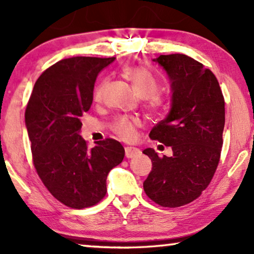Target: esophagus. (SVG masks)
I'll list each match as a JSON object with an SVG mask.
<instances>
[{"mask_svg":"<svg viewBox=\"0 0 254 254\" xmlns=\"http://www.w3.org/2000/svg\"><path fill=\"white\" fill-rule=\"evenodd\" d=\"M125 155H126L127 158H134L136 156L141 155V150L134 147H126L125 148Z\"/></svg>","mask_w":254,"mask_h":254,"instance_id":"obj_1","label":"esophagus"}]
</instances>
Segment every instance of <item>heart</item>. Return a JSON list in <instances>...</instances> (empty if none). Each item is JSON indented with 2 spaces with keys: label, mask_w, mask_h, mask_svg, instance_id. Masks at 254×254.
<instances>
[{
  "label": "heart",
  "mask_w": 254,
  "mask_h": 254,
  "mask_svg": "<svg viewBox=\"0 0 254 254\" xmlns=\"http://www.w3.org/2000/svg\"><path fill=\"white\" fill-rule=\"evenodd\" d=\"M123 74L130 82L137 95L142 98H147L149 110L151 112H157L163 105V98L157 92L158 83L154 78V76L141 65H131V67L125 68ZM105 86L106 81H103L96 86L95 91H93V99L96 102H100L103 99ZM138 126H140V121L129 117H118L111 125L114 133L125 141L133 140L135 137V129Z\"/></svg>",
  "instance_id": "obj_1"
}]
</instances>
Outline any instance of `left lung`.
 Returning <instances> with one entry per match:
<instances>
[{"label": "left lung", "instance_id": "left-lung-1", "mask_svg": "<svg viewBox=\"0 0 254 254\" xmlns=\"http://www.w3.org/2000/svg\"><path fill=\"white\" fill-rule=\"evenodd\" d=\"M154 61L168 72L173 93L169 116L149 136L171 147L173 155L143 150L152 162L143 189L159 206L177 208L197 199L215 175L223 145L224 97L216 76L194 59L169 54Z\"/></svg>", "mask_w": 254, "mask_h": 254}]
</instances>
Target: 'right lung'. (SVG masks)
<instances>
[{
    "label": "right lung",
    "mask_w": 254,
    "mask_h": 254,
    "mask_svg": "<svg viewBox=\"0 0 254 254\" xmlns=\"http://www.w3.org/2000/svg\"><path fill=\"white\" fill-rule=\"evenodd\" d=\"M116 58L74 57L37 79L25 110L32 161L45 187L64 206L82 209L106 195V178L123 162L120 142L105 138L89 149L79 135L98 72Z\"/></svg>",
    "instance_id": "right-lung-1"
}]
</instances>
